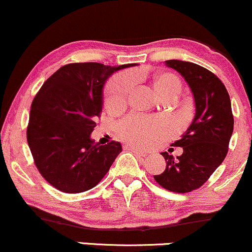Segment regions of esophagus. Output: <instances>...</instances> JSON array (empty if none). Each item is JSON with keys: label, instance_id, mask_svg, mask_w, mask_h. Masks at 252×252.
Here are the masks:
<instances>
[{"label": "esophagus", "instance_id": "obj_1", "mask_svg": "<svg viewBox=\"0 0 252 252\" xmlns=\"http://www.w3.org/2000/svg\"><path fill=\"white\" fill-rule=\"evenodd\" d=\"M125 148L126 150H128V151H131L132 153H134V154H136V155H139V157H147V153H146V152H144V151H140V150H136V148H134V147H129V146H125Z\"/></svg>", "mask_w": 252, "mask_h": 252}]
</instances>
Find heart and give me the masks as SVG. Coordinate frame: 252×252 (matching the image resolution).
I'll use <instances>...</instances> for the list:
<instances>
[{
    "mask_svg": "<svg viewBox=\"0 0 252 252\" xmlns=\"http://www.w3.org/2000/svg\"><path fill=\"white\" fill-rule=\"evenodd\" d=\"M153 86L160 97L170 92H180L181 82L175 74L162 72L153 78ZM133 88V78L121 73L112 77L105 85L104 102L108 110H119L126 105L127 97ZM118 134L124 141L136 147H150L170 135V124L155 117L131 114L118 124Z\"/></svg>",
    "mask_w": 252,
    "mask_h": 252,
    "instance_id": "1",
    "label": "heart"
}]
</instances>
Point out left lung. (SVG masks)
Instances as JSON below:
<instances>
[{
    "label": "left lung",
    "mask_w": 252,
    "mask_h": 252,
    "mask_svg": "<svg viewBox=\"0 0 252 252\" xmlns=\"http://www.w3.org/2000/svg\"><path fill=\"white\" fill-rule=\"evenodd\" d=\"M190 86L196 106L191 125L173 146L183 153L174 158L163 152L166 169L155 175L161 187L173 192H190L208 181L229 151L234 116L229 93L221 79L206 67L176 60L166 61Z\"/></svg>",
    "instance_id": "obj_1"
}]
</instances>
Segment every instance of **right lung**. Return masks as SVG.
Segmentation results:
<instances>
[{
    "label": "right lung",
    "instance_id": "1",
    "mask_svg": "<svg viewBox=\"0 0 252 252\" xmlns=\"http://www.w3.org/2000/svg\"><path fill=\"white\" fill-rule=\"evenodd\" d=\"M124 64L71 63L45 80L31 102L27 140L40 175L67 194L98 185L121 153L120 142L100 146L90 135L102 111V86Z\"/></svg>",
    "mask_w": 252,
    "mask_h": 252
}]
</instances>
